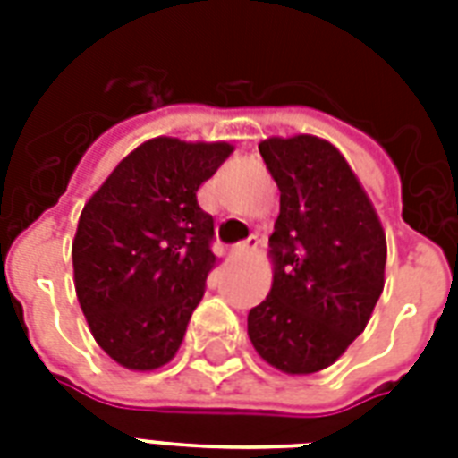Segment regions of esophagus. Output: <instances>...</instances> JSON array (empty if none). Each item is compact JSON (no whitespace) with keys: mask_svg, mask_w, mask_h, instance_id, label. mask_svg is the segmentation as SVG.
I'll return each mask as SVG.
<instances>
[{"mask_svg":"<svg viewBox=\"0 0 458 458\" xmlns=\"http://www.w3.org/2000/svg\"><path fill=\"white\" fill-rule=\"evenodd\" d=\"M235 251L237 254H257L259 240L257 237H247V240H242V242L235 244Z\"/></svg>","mask_w":458,"mask_h":458,"instance_id":"34e87169","label":"esophagus"}]
</instances>
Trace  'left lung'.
Segmentation results:
<instances>
[{
  "label": "left lung",
  "instance_id": "8db88e82",
  "mask_svg": "<svg viewBox=\"0 0 458 458\" xmlns=\"http://www.w3.org/2000/svg\"><path fill=\"white\" fill-rule=\"evenodd\" d=\"M280 190L271 294L247 316L259 356L306 376L363 333L385 285L383 225L337 149L313 135L259 145Z\"/></svg>",
  "mask_w": 458,
  "mask_h": 458
}]
</instances>
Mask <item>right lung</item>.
<instances>
[{"instance_id":"right-lung-1","label":"right lung","mask_w":458,"mask_h":458,"mask_svg":"<svg viewBox=\"0 0 458 458\" xmlns=\"http://www.w3.org/2000/svg\"><path fill=\"white\" fill-rule=\"evenodd\" d=\"M230 154L225 142L149 140L82 208L75 293L97 344L125 369H158L182 344L216 264L197 190Z\"/></svg>"}]
</instances>
